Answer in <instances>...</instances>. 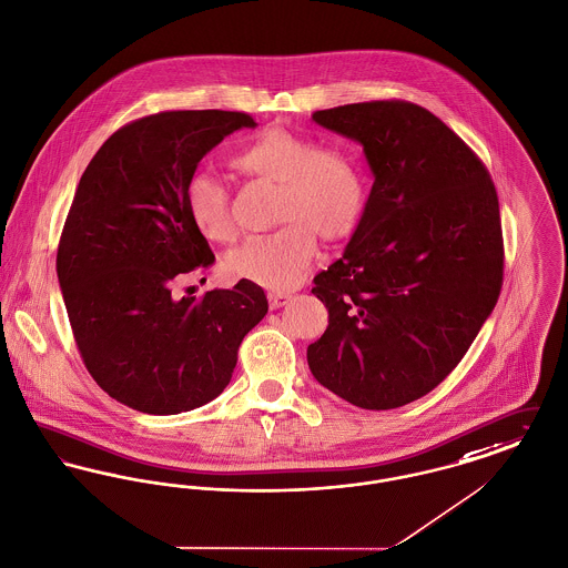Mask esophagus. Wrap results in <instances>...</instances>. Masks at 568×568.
<instances>
[{
    "instance_id": "obj_1",
    "label": "esophagus",
    "mask_w": 568,
    "mask_h": 568,
    "mask_svg": "<svg viewBox=\"0 0 568 568\" xmlns=\"http://www.w3.org/2000/svg\"><path fill=\"white\" fill-rule=\"evenodd\" d=\"M288 301H291V295H284V293H270L271 310H280V307H284Z\"/></svg>"
}]
</instances>
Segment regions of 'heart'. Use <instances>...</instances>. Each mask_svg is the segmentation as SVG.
Instances as JSON below:
<instances>
[{"label": "heart", "mask_w": 568, "mask_h": 568, "mask_svg": "<svg viewBox=\"0 0 568 568\" xmlns=\"http://www.w3.org/2000/svg\"><path fill=\"white\" fill-rule=\"evenodd\" d=\"M231 162L243 175L277 185L273 220L284 224L231 250L224 258L231 277L275 293L291 291L312 267L314 235L337 243L357 231L367 205V178L351 151L321 148L291 130L267 128ZM185 205L205 240L233 237L231 196L213 173L196 171L187 180Z\"/></svg>", "instance_id": "obj_1"}]
</instances>
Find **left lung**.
<instances>
[{
	"instance_id": "obj_1",
	"label": "left lung",
	"mask_w": 568,
	"mask_h": 568,
	"mask_svg": "<svg viewBox=\"0 0 568 568\" xmlns=\"http://www.w3.org/2000/svg\"><path fill=\"white\" fill-rule=\"evenodd\" d=\"M312 120L357 141L374 183L342 258L314 277L328 327L307 365L358 408H399L447 378L498 301V194L475 151L413 102L344 104Z\"/></svg>"
}]
</instances>
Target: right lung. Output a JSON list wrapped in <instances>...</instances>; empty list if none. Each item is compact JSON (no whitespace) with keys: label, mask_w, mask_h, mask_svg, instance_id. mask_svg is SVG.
Instances as JSON below:
<instances>
[{"label":"right lung","mask_w":568,"mask_h":568,"mask_svg":"<svg viewBox=\"0 0 568 568\" xmlns=\"http://www.w3.org/2000/svg\"><path fill=\"white\" fill-rule=\"evenodd\" d=\"M256 121L235 111H166L120 128L79 181L58 280L79 353L123 406L180 415L231 383L241 339L270 305L240 280L196 298L187 273L215 261L185 205V183L224 136Z\"/></svg>","instance_id":"right-lung-1"}]
</instances>
